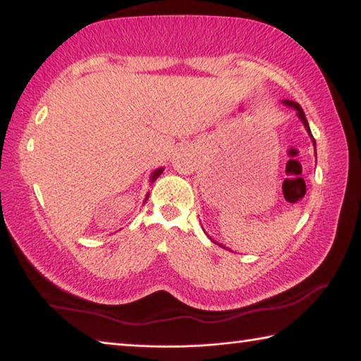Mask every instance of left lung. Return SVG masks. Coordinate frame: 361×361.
Masks as SVG:
<instances>
[{
	"label": "left lung",
	"mask_w": 361,
	"mask_h": 361,
	"mask_svg": "<svg viewBox=\"0 0 361 361\" xmlns=\"http://www.w3.org/2000/svg\"><path fill=\"white\" fill-rule=\"evenodd\" d=\"M283 104H286V105L291 106V109H295V110H296V113H298L299 119L302 121V124H304L305 130H307V132H309V135H310V137H312V141H313V145H315V150H317V142H315V137H313V135H312V132H310V127H309L307 118H305V114H304V110L301 109V105H299L298 102H293V101H283ZM315 155H317V153H315Z\"/></svg>",
	"instance_id": "8db88e82"
}]
</instances>
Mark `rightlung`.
Returning a JSON list of instances; mask_svg holds the SVG:
<instances>
[{"instance_id": "right-lung-1", "label": "right lung", "mask_w": 361, "mask_h": 361, "mask_svg": "<svg viewBox=\"0 0 361 361\" xmlns=\"http://www.w3.org/2000/svg\"><path fill=\"white\" fill-rule=\"evenodd\" d=\"M163 171H164V169H163V167H159V169H157V171L152 173V178H150V180H152V181H155V180L158 178V176H159L161 173H163ZM147 197H149V195H147ZM147 197H145V200H147Z\"/></svg>"}]
</instances>
